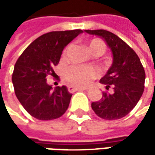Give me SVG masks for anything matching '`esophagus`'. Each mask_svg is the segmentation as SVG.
Segmentation results:
<instances>
[{
  "label": "esophagus",
  "instance_id": "34e87169",
  "mask_svg": "<svg viewBox=\"0 0 155 155\" xmlns=\"http://www.w3.org/2000/svg\"><path fill=\"white\" fill-rule=\"evenodd\" d=\"M87 88H80V87H74V86H68V91L70 92H74L77 91H86Z\"/></svg>",
  "mask_w": 155,
  "mask_h": 155
}]
</instances>
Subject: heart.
I'll use <instances>...</instances> for the list:
<instances>
[{
  "label": "heart",
  "instance_id": "obj_1",
  "mask_svg": "<svg viewBox=\"0 0 155 155\" xmlns=\"http://www.w3.org/2000/svg\"><path fill=\"white\" fill-rule=\"evenodd\" d=\"M89 49L91 54L96 56H101L106 52V44L100 39H91L89 42ZM71 49V46L64 48L62 59L65 60L67 54ZM100 72L93 66H82V65H72L64 71V77L70 84L77 87H85L90 84L94 79L99 76Z\"/></svg>",
  "mask_w": 155,
  "mask_h": 155
}]
</instances>
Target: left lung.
<instances>
[{
	"mask_svg": "<svg viewBox=\"0 0 155 155\" xmlns=\"http://www.w3.org/2000/svg\"><path fill=\"white\" fill-rule=\"evenodd\" d=\"M85 32L102 38L113 54L112 65L100 81L106 91L99 101L91 103V108L103 119L122 118L136 107L143 92L144 69L137 53L117 35L104 29Z\"/></svg>",
	"mask_w": 155,
	"mask_h": 155,
	"instance_id": "8db88e82",
	"label": "left lung"
}]
</instances>
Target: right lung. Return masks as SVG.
Listing matches in <instances>:
<instances>
[{"label": "right lung", "mask_w": 155, "mask_h": 155, "mask_svg": "<svg viewBox=\"0 0 155 155\" xmlns=\"http://www.w3.org/2000/svg\"><path fill=\"white\" fill-rule=\"evenodd\" d=\"M81 29L46 33L27 47L17 60L12 74L16 96L26 111L39 120H52L63 116L69 107L72 94L65 86L52 92L47 75H54L62 52Z\"/></svg>", "instance_id": "add662e5"}]
</instances>
